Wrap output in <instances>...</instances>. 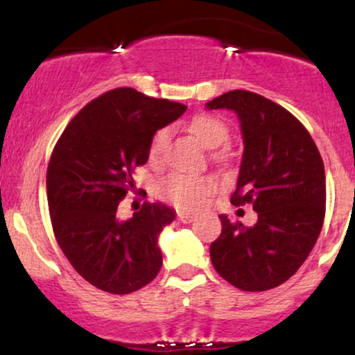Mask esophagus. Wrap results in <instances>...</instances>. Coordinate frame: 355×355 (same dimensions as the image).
Segmentation results:
<instances>
[{
    "label": "esophagus",
    "instance_id": "1",
    "mask_svg": "<svg viewBox=\"0 0 355 355\" xmlns=\"http://www.w3.org/2000/svg\"><path fill=\"white\" fill-rule=\"evenodd\" d=\"M177 217H178V220H180V222H183V223H191V222H193V220H195V215L185 214V211H178Z\"/></svg>",
    "mask_w": 355,
    "mask_h": 355
}]
</instances>
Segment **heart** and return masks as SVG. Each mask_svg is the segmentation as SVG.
Listing matches in <instances>:
<instances>
[{"instance_id": "obj_1", "label": "heart", "mask_w": 355, "mask_h": 355, "mask_svg": "<svg viewBox=\"0 0 355 355\" xmlns=\"http://www.w3.org/2000/svg\"><path fill=\"white\" fill-rule=\"evenodd\" d=\"M189 130L207 148H217L229 138V126L225 125V121L215 115H209V113H200V115L191 118ZM166 141H168V132L165 128L155 132L150 140L148 157L155 164L164 157ZM217 158L229 160L230 153L220 152L217 153ZM215 189H217V183L214 178L205 177V175L170 173L158 183L160 197L185 211H195L203 207V203L209 200Z\"/></svg>"}]
</instances>
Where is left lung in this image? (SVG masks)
<instances>
[{
  "label": "left lung",
  "mask_w": 355,
  "mask_h": 355,
  "mask_svg": "<svg viewBox=\"0 0 355 355\" xmlns=\"http://www.w3.org/2000/svg\"><path fill=\"white\" fill-rule=\"evenodd\" d=\"M239 115L243 157L234 205L252 203L254 227L222 220L210 259L227 282L245 292L279 287L299 270L315 245L325 217L324 162L311 133L284 107L247 89L207 103Z\"/></svg>",
  "instance_id": "1"
}]
</instances>
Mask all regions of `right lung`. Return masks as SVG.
I'll use <instances>...</instances> for the list:
<instances>
[{
  "label": "right lung",
  "instance_id": "add662e5",
  "mask_svg": "<svg viewBox=\"0 0 355 355\" xmlns=\"http://www.w3.org/2000/svg\"><path fill=\"white\" fill-rule=\"evenodd\" d=\"M185 110L133 88L110 89L73 116L53 148L46 172L53 234L73 268L100 291L132 294L160 272L158 235L175 211L145 202L121 222L116 210L135 190L133 172L148 160L155 132Z\"/></svg>",
  "mask_w": 355,
  "mask_h": 355
}]
</instances>
